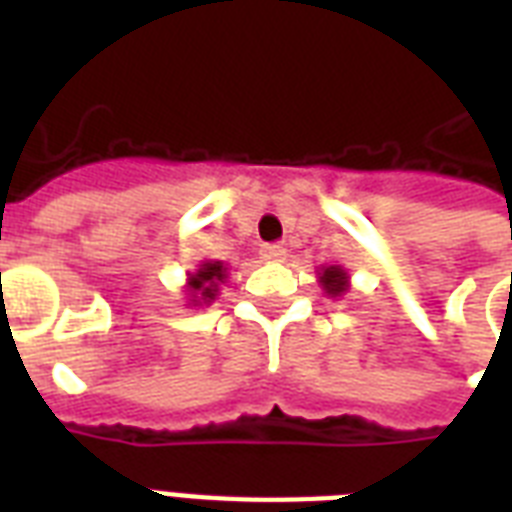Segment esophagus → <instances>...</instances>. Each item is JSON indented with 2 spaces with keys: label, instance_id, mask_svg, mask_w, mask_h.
<instances>
[{
  "label": "esophagus",
  "instance_id": "34e87169",
  "mask_svg": "<svg viewBox=\"0 0 512 512\" xmlns=\"http://www.w3.org/2000/svg\"><path fill=\"white\" fill-rule=\"evenodd\" d=\"M260 257L268 260V263H279V260L287 257V249L281 247V244H263V247H260Z\"/></svg>",
  "mask_w": 512,
  "mask_h": 512
}]
</instances>
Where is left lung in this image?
Returning <instances> with one entry per match:
<instances>
[{
  "label": "left lung",
  "instance_id": "left-lung-1",
  "mask_svg": "<svg viewBox=\"0 0 512 512\" xmlns=\"http://www.w3.org/2000/svg\"><path fill=\"white\" fill-rule=\"evenodd\" d=\"M319 281L321 287H324V292H327L329 297H340L348 292V273L342 271L340 265H327V268H321L319 273Z\"/></svg>",
  "mask_w": 512,
  "mask_h": 512
}]
</instances>
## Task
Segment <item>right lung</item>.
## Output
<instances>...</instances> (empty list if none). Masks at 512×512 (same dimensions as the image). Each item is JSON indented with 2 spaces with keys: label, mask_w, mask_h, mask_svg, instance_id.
Listing matches in <instances>:
<instances>
[{
  "label": "right lung",
  "mask_w": 512,
  "mask_h": 512,
  "mask_svg": "<svg viewBox=\"0 0 512 512\" xmlns=\"http://www.w3.org/2000/svg\"><path fill=\"white\" fill-rule=\"evenodd\" d=\"M225 281V265L220 260H207L199 265V271L188 273V292H191V303H212L217 297V284Z\"/></svg>",
  "instance_id": "add662e5"
}]
</instances>
